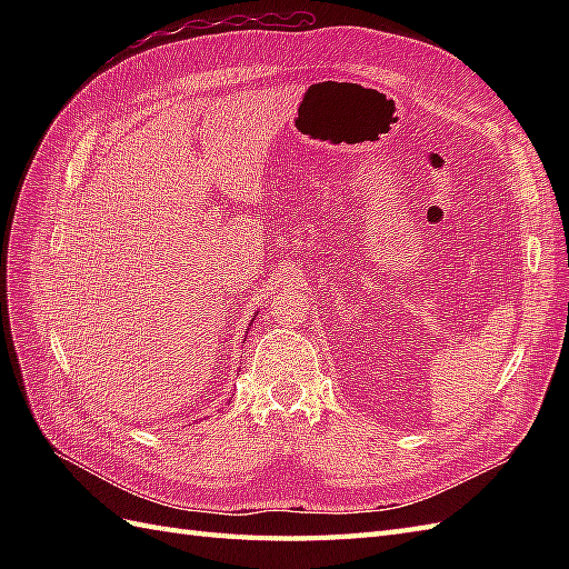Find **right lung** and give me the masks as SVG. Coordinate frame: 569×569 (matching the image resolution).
Returning a JSON list of instances; mask_svg holds the SVG:
<instances>
[{"label":"right lung","mask_w":569,"mask_h":569,"mask_svg":"<svg viewBox=\"0 0 569 569\" xmlns=\"http://www.w3.org/2000/svg\"><path fill=\"white\" fill-rule=\"evenodd\" d=\"M251 322H253V318H251ZM244 341H247V339H244Z\"/></svg>","instance_id":"right-lung-1"}]
</instances>
